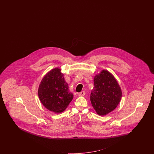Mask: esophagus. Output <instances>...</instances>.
<instances>
[{
	"label": "esophagus",
	"mask_w": 154,
	"mask_h": 154,
	"mask_svg": "<svg viewBox=\"0 0 154 154\" xmlns=\"http://www.w3.org/2000/svg\"><path fill=\"white\" fill-rule=\"evenodd\" d=\"M85 94H86V93H85V91H81V93H79V97H82V96H84V95H85Z\"/></svg>",
	"instance_id": "obj_1"
}]
</instances>
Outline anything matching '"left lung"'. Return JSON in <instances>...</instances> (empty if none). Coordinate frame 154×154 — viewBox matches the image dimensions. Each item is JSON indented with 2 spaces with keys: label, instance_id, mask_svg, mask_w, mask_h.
<instances>
[{
  "label": "left lung",
  "instance_id": "1",
  "mask_svg": "<svg viewBox=\"0 0 154 154\" xmlns=\"http://www.w3.org/2000/svg\"><path fill=\"white\" fill-rule=\"evenodd\" d=\"M94 85L90 95L91 104L98 115H106L113 111L120 102L121 88L112 73L105 69L95 75Z\"/></svg>",
  "mask_w": 154,
  "mask_h": 154
}]
</instances>
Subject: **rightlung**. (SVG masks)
Instances as JSON below:
<instances>
[{"label": "right lung", "instance_id": "add662e5", "mask_svg": "<svg viewBox=\"0 0 154 154\" xmlns=\"http://www.w3.org/2000/svg\"><path fill=\"white\" fill-rule=\"evenodd\" d=\"M38 94L43 106L57 113L64 111L73 98L59 68L50 70L43 77Z\"/></svg>", "mask_w": 154, "mask_h": 154}]
</instances>
